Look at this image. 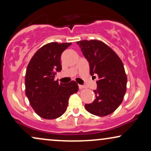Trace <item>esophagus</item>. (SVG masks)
Returning <instances> with one entry per match:
<instances>
[{"label": "esophagus", "instance_id": "obj_1", "mask_svg": "<svg viewBox=\"0 0 151 151\" xmlns=\"http://www.w3.org/2000/svg\"><path fill=\"white\" fill-rule=\"evenodd\" d=\"M85 86H83V85H80V84H79V88L80 89V90H82V89H83V88H85Z\"/></svg>", "mask_w": 151, "mask_h": 151}]
</instances>
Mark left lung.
Here are the masks:
<instances>
[{
	"instance_id": "left-lung-1",
	"label": "left lung",
	"mask_w": 151,
	"mask_h": 151,
	"mask_svg": "<svg viewBox=\"0 0 151 151\" xmlns=\"http://www.w3.org/2000/svg\"><path fill=\"white\" fill-rule=\"evenodd\" d=\"M77 43L89 63L91 75L98 77L97 89L93 91L95 99L85 104L86 109L95 116H107L119 106L126 92L127 79L123 62L102 42L93 40Z\"/></svg>"
}]
</instances>
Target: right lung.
<instances>
[{"label":"right lung","instance_id":"obj_1","mask_svg":"<svg viewBox=\"0 0 151 151\" xmlns=\"http://www.w3.org/2000/svg\"><path fill=\"white\" fill-rule=\"evenodd\" d=\"M72 43L51 42L44 45L32 57L25 78L26 95L35 113L45 119H54L67 109L70 96L79 90L78 84L55 81L62 70L60 56Z\"/></svg>","mask_w":151,"mask_h":151}]
</instances>
